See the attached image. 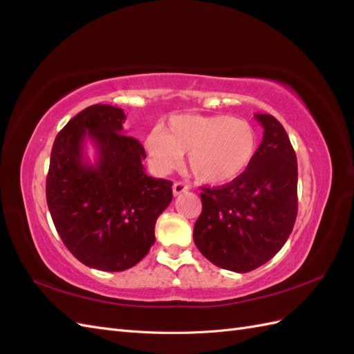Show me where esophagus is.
<instances>
[{"mask_svg":"<svg viewBox=\"0 0 354 354\" xmlns=\"http://www.w3.org/2000/svg\"><path fill=\"white\" fill-rule=\"evenodd\" d=\"M187 189L189 187L185 183H181V181H177V183L173 185V194H174V196H177V195L185 194V192H187Z\"/></svg>","mask_w":354,"mask_h":354,"instance_id":"esophagus-1","label":"esophagus"}]
</instances>
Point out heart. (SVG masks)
<instances>
[{"label":"heart","instance_id":"1","mask_svg":"<svg viewBox=\"0 0 354 354\" xmlns=\"http://www.w3.org/2000/svg\"><path fill=\"white\" fill-rule=\"evenodd\" d=\"M254 127L229 115H173L162 130L155 128L145 147L159 174L174 171L187 153L190 174L203 185H224L238 178L257 152Z\"/></svg>","mask_w":354,"mask_h":354}]
</instances>
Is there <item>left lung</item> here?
<instances>
[{
    "label": "left lung",
    "mask_w": 354,
    "mask_h": 354,
    "mask_svg": "<svg viewBox=\"0 0 354 354\" xmlns=\"http://www.w3.org/2000/svg\"><path fill=\"white\" fill-rule=\"evenodd\" d=\"M254 116L264 136L251 165L227 185L202 187V212L194 229L201 254L238 273L279 252L298 211L297 156L285 128L272 115Z\"/></svg>",
    "instance_id": "obj_1"
}]
</instances>
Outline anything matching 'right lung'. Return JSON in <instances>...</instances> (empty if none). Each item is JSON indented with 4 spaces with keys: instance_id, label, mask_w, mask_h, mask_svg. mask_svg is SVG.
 Returning <instances> with one entry per match:
<instances>
[{
    "instance_id": "obj_1",
    "label": "right lung",
    "mask_w": 354,
    "mask_h": 354,
    "mask_svg": "<svg viewBox=\"0 0 354 354\" xmlns=\"http://www.w3.org/2000/svg\"><path fill=\"white\" fill-rule=\"evenodd\" d=\"M122 109L93 104L75 115L51 149L47 205L63 243L93 269L122 272L143 260L155 242V224L173 199V183L149 177L146 152L125 136ZM98 149L88 165L83 143Z\"/></svg>"
}]
</instances>
